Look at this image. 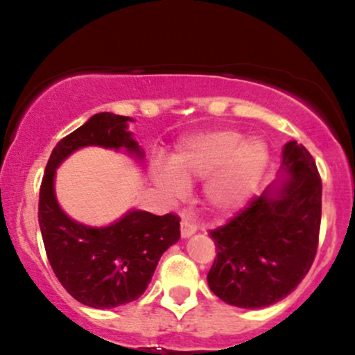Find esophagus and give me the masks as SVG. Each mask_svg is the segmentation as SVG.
<instances>
[{
    "label": "esophagus",
    "instance_id": "obj_1",
    "mask_svg": "<svg viewBox=\"0 0 355 355\" xmlns=\"http://www.w3.org/2000/svg\"><path fill=\"white\" fill-rule=\"evenodd\" d=\"M195 232H197V227H195L193 223L189 222V220H182V223H180V234H182L183 239L190 237V235H193Z\"/></svg>",
    "mask_w": 355,
    "mask_h": 355
}]
</instances>
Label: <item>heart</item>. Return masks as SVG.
I'll return each mask as SVG.
<instances>
[{
    "instance_id": "obj_1",
    "label": "heart",
    "mask_w": 355,
    "mask_h": 355,
    "mask_svg": "<svg viewBox=\"0 0 355 355\" xmlns=\"http://www.w3.org/2000/svg\"><path fill=\"white\" fill-rule=\"evenodd\" d=\"M267 165V150L243 140L234 130H211L182 141L170 165L155 164L153 178L172 200H182L187 185L205 183L203 197L214 215H230L248 202Z\"/></svg>"
}]
</instances>
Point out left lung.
Wrapping results in <instances>:
<instances>
[{
    "label": "left lung",
    "instance_id": "8db88e82",
    "mask_svg": "<svg viewBox=\"0 0 355 355\" xmlns=\"http://www.w3.org/2000/svg\"><path fill=\"white\" fill-rule=\"evenodd\" d=\"M282 172L287 177L210 230L217 257L207 275L209 287L235 307L260 309L282 300L315 259L322 214L315 162L304 145L288 141Z\"/></svg>",
    "mask_w": 355,
    "mask_h": 355
}]
</instances>
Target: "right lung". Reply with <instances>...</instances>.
Segmentation results:
<instances>
[{
	"instance_id": "obj_1",
	"label": "right lung",
	"mask_w": 355,
	"mask_h": 355,
	"mask_svg": "<svg viewBox=\"0 0 355 355\" xmlns=\"http://www.w3.org/2000/svg\"><path fill=\"white\" fill-rule=\"evenodd\" d=\"M130 116L96 113L56 144L40 187L38 222L46 257L60 284L73 299L93 309H112L137 300L148 287L158 260L180 239V217L132 210L108 227H87L60 209L55 172L81 146L125 148L141 157L126 132Z\"/></svg>"
}]
</instances>
